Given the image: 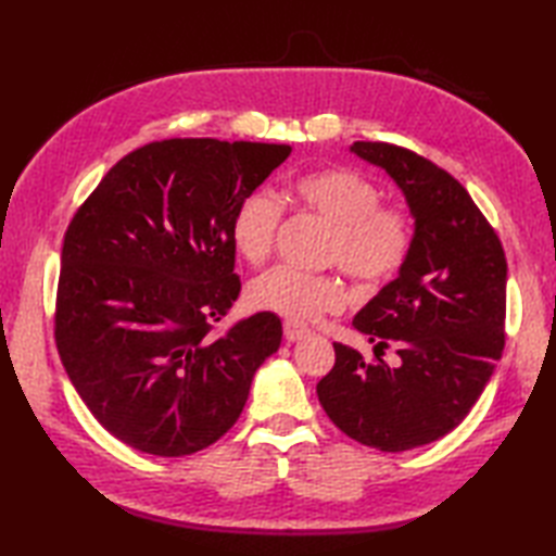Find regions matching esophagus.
<instances>
[{"label":"esophagus","mask_w":556,"mask_h":556,"mask_svg":"<svg viewBox=\"0 0 556 556\" xmlns=\"http://www.w3.org/2000/svg\"><path fill=\"white\" fill-rule=\"evenodd\" d=\"M311 334V329L305 327L303 323H293V320H287L285 323V337L287 341H301Z\"/></svg>","instance_id":"esophagus-1"}]
</instances>
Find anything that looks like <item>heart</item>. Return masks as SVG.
<instances>
[{
	"label": "heart",
	"instance_id": "1",
	"mask_svg": "<svg viewBox=\"0 0 556 556\" xmlns=\"http://www.w3.org/2000/svg\"><path fill=\"white\" fill-rule=\"evenodd\" d=\"M305 210L320 217L332 236L325 263L339 265L363 287H380L396 277L410 251V222L404 210L380 205V188L353 169H323L296 181ZM281 222V205L269 191L248 193L231 217V245L245 263L257 265L271 253ZM255 311L289 317L293 323L334 313L346 301L337 275H308L287 265L257 275L245 289Z\"/></svg>",
	"mask_w": 556,
	"mask_h": 556
}]
</instances>
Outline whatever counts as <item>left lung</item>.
<instances>
[{"label": "left lung", "mask_w": 556, "mask_h": 556, "mask_svg": "<svg viewBox=\"0 0 556 556\" xmlns=\"http://www.w3.org/2000/svg\"><path fill=\"white\" fill-rule=\"evenodd\" d=\"M351 152L392 176L416 231L399 277L353 317L377 361L334 344L317 399L351 440L408 452L452 432L488 387L504 351L506 257L452 174L392 143L358 140ZM389 345L402 358L396 369L379 358Z\"/></svg>", "instance_id": "left-lung-1"}]
</instances>
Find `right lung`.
Wrapping results in <instances>:
<instances>
[{
	"label": "right lung",
	"mask_w": 556,
	"mask_h": 556,
	"mask_svg": "<svg viewBox=\"0 0 556 556\" xmlns=\"http://www.w3.org/2000/svg\"><path fill=\"white\" fill-rule=\"evenodd\" d=\"M289 146L169 138L128 152L71 219L54 339L71 384L116 440L188 456L239 420L281 344L255 313L210 337L239 299L231 217Z\"/></svg>",
	"instance_id": "add662e5"
}]
</instances>
